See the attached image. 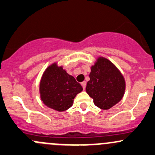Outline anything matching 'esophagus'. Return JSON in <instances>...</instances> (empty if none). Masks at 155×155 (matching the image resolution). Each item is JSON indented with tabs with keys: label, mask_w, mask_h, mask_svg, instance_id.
<instances>
[{
	"label": "esophagus",
	"mask_w": 155,
	"mask_h": 155,
	"mask_svg": "<svg viewBox=\"0 0 155 155\" xmlns=\"http://www.w3.org/2000/svg\"><path fill=\"white\" fill-rule=\"evenodd\" d=\"M81 86H83V89H84V90H85V89H86V83L84 81V82L81 83Z\"/></svg>",
	"instance_id": "esophagus-1"
}]
</instances>
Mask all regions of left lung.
I'll return each instance as SVG.
<instances>
[{
	"mask_svg": "<svg viewBox=\"0 0 155 155\" xmlns=\"http://www.w3.org/2000/svg\"><path fill=\"white\" fill-rule=\"evenodd\" d=\"M90 80L86 91L94 105L107 110L121 101L126 89L125 79L119 69L110 61L99 57L91 67Z\"/></svg>",
	"mask_w": 155,
	"mask_h": 155,
	"instance_id": "left-lung-1",
	"label": "left lung"
}]
</instances>
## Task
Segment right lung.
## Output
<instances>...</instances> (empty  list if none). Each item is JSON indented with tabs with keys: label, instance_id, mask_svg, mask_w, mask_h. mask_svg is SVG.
Instances as JSON below:
<instances>
[{
	"label": "right lung",
	"instance_id": "1",
	"mask_svg": "<svg viewBox=\"0 0 155 155\" xmlns=\"http://www.w3.org/2000/svg\"><path fill=\"white\" fill-rule=\"evenodd\" d=\"M39 90L41 101L46 106L64 111L72 106L74 98L82 91L83 88L63 66H58L57 63H54L44 71Z\"/></svg>",
	"mask_w": 155,
	"mask_h": 155
}]
</instances>
